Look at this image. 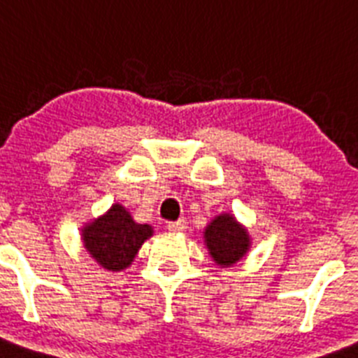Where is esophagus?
I'll return each instance as SVG.
<instances>
[{"label": "esophagus", "instance_id": "obj_1", "mask_svg": "<svg viewBox=\"0 0 358 358\" xmlns=\"http://www.w3.org/2000/svg\"><path fill=\"white\" fill-rule=\"evenodd\" d=\"M167 229L173 231V233H184V231L187 229V222L185 220L169 222V224H167Z\"/></svg>", "mask_w": 358, "mask_h": 358}]
</instances>
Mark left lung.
<instances>
[{
    "label": "left lung",
    "mask_w": 358,
    "mask_h": 358,
    "mask_svg": "<svg viewBox=\"0 0 358 358\" xmlns=\"http://www.w3.org/2000/svg\"><path fill=\"white\" fill-rule=\"evenodd\" d=\"M251 235L248 227L236 220L231 213L216 215L203 229V245L213 262L220 267L238 264L251 249Z\"/></svg>",
    "instance_id": "left-lung-1"
}]
</instances>
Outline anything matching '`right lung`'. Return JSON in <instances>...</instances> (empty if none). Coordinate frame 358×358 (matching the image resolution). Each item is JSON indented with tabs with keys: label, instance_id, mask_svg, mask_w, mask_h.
<instances>
[{
	"label": "right lung",
	"instance_id": "1",
	"mask_svg": "<svg viewBox=\"0 0 358 358\" xmlns=\"http://www.w3.org/2000/svg\"><path fill=\"white\" fill-rule=\"evenodd\" d=\"M155 235L152 225L138 224L122 203L113 206L82 227L85 253L105 271H123L134 262L147 238Z\"/></svg>",
	"mask_w": 358,
	"mask_h": 358
}]
</instances>
